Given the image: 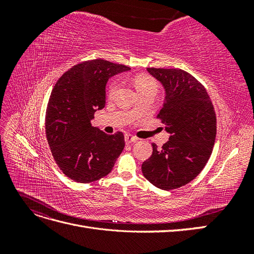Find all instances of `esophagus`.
I'll return each mask as SVG.
<instances>
[{
    "instance_id": "esophagus-1",
    "label": "esophagus",
    "mask_w": 254,
    "mask_h": 254,
    "mask_svg": "<svg viewBox=\"0 0 254 254\" xmlns=\"http://www.w3.org/2000/svg\"><path fill=\"white\" fill-rule=\"evenodd\" d=\"M137 141V137L131 135V134H125V142L127 144H130V143H133V142H136Z\"/></svg>"
}]
</instances>
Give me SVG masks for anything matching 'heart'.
I'll use <instances>...</instances> for the list:
<instances>
[{
    "label": "heart",
    "instance_id": "b5f03b06",
    "mask_svg": "<svg viewBox=\"0 0 254 254\" xmlns=\"http://www.w3.org/2000/svg\"><path fill=\"white\" fill-rule=\"evenodd\" d=\"M133 87L136 90V92H140L146 89H156V82L153 81L150 77H148V76L140 75V76H136V77L133 79ZM119 88H120V81L119 80L113 81L108 89L109 96H113L115 93H117Z\"/></svg>",
    "mask_w": 254,
    "mask_h": 254
}]
</instances>
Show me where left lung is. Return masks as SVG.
I'll return each instance as SVG.
<instances>
[{"instance_id": "left-lung-1", "label": "left lung", "mask_w": 254, "mask_h": 254, "mask_svg": "<svg viewBox=\"0 0 254 254\" xmlns=\"http://www.w3.org/2000/svg\"><path fill=\"white\" fill-rule=\"evenodd\" d=\"M165 91L158 118L170 139L152 143V155L142 164L144 177L161 190L186 186L200 174L210 159L216 136V117L202 84L179 68L147 67Z\"/></svg>"}]
</instances>
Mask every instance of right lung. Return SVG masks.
I'll return each instance as SVG.
<instances>
[{
    "label": "right lung",
    "instance_id": "obj_1",
    "mask_svg": "<svg viewBox=\"0 0 254 254\" xmlns=\"http://www.w3.org/2000/svg\"><path fill=\"white\" fill-rule=\"evenodd\" d=\"M130 67L104 59L84 61L65 72L54 87L45 115L52 155L63 173L79 183L108 175L125 147L124 134H107L91 125L106 105V84Z\"/></svg>",
    "mask_w": 254,
    "mask_h": 254
}]
</instances>
